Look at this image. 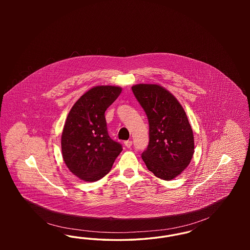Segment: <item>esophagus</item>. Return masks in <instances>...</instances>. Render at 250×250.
<instances>
[{"instance_id":"1","label":"esophagus","mask_w":250,"mask_h":250,"mask_svg":"<svg viewBox=\"0 0 250 250\" xmlns=\"http://www.w3.org/2000/svg\"><path fill=\"white\" fill-rule=\"evenodd\" d=\"M125 147L130 148L131 146H132V141H126V142H125Z\"/></svg>"}]
</instances>
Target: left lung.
Segmentation results:
<instances>
[{"label": "left lung", "mask_w": 250, "mask_h": 250, "mask_svg": "<svg viewBox=\"0 0 250 250\" xmlns=\"http://www.w3.org/2000/svg\"><path fill=\"white\" fill-rule=\"evenodd\" d=\"M132 91L149 122V144L143 160L156 177H177L189 165L194 136L185 109L174 95L157 84H137Z\"/></svg>", "instance_id": "obj_1"}]
</instances>
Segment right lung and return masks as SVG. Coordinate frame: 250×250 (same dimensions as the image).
I'll return each mask as SVG.
<instances>
[{"label": "right lung", "instance_id": "right-lung-1", "mask_svg": "<svg viewBox=\"0 0 250 250\" xmlns=\"http://www.w3.org/2000/svg\"><path fill=\"white\" fill-rule=\"evenodd\" d=\"M118 86H96L72 107L62 133V154L74 175L95 182L107 174L123 148L108 136L105 111L119 96Z\"/></svg>", "mask_w": 250, "mask_h": 250}]
</instances>
